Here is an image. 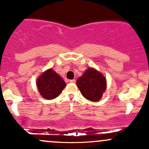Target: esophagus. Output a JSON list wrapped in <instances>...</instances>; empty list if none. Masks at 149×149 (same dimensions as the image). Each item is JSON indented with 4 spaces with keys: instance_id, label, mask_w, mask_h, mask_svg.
Segmentation results:
<instances>
[{
    "instance_id": "obj_1",
    "label": "esophagus",
    "mask_w": 149,
    "mask_h": 149,
    "mask_svg": "<svg viewBox=\"0 0 149 149\" xmlns=\"http://www.w3.org/2000/svg\"><path fill=\"white\" fill-rule=\"evenodd\" d=\"M69 82H70V83H75V82H76V80H75V79H72V80H69Z\"/></svg>"
}]
</instances>
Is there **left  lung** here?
<instances>
[{
	"instance_id": "1",
	"label": "left lung",
	"mask_w": 149,
	"mask_h": 149,
	"mask_svg": "<svg viewBox=\"0 0 149 149\" xmlns=\"http://www.w3.org/2000/svg\"><path fill=\"white\" fill-rule=\"evenodd\" d=\"M78 88L86 100L98 102L107 88L106 77L94 68H88L76 81Z\"/></svg>"
}]
</instances>
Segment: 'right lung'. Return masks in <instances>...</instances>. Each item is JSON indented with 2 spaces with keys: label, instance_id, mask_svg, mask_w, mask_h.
Instances as JSON below:
<instances>
[{
  "label": "right lung",
  "instance_id": "1",
  "mask_svg": "<svg viewBox=\"0 0 149 149\" xmlns=\"http://www.w3.org/2000/svg\"><path fill=\"white\" fill-rule=\"evenodd\" d=\"M37 86L40 95L45 100H50L60 95L66 84L53 69L49 68L37 78Z\"/></svg>",
  "mask_w": 149,
  "mask_h": 149
}]
</instances>
